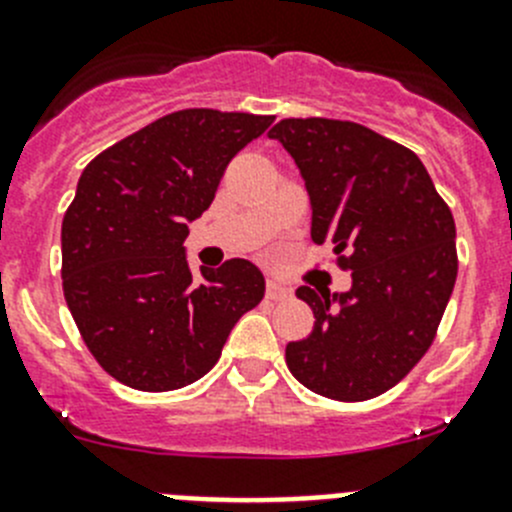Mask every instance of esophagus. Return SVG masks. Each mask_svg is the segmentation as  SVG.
I'll return each mask as SVG.
<instances>
[{"label":"esophagus","instance_id":"1","mask_svg":"<svg viewBox=\"0 0 512 512\" xmlns=\"http://www.w3.org/2000/svg\"><path fill=\"white\" fill-rule=\"evenodd\" d=\"M265 296L270 298V301H283V298L290 296V288H285V285H280L278 280H267Z\"/></svg>","mask_w":512,"mask_h":512}]
</instances>
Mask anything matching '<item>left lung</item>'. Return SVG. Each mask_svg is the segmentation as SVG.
Masks as SVG:
<instances>
[{
	"label": "left lung",
	"instance_id": "left-lung-1",
	"mask_svg": "<svg viewBox=\"0 0 512 512\" xmlns=\"http://www.w3.org/2000/svg\"><path fill=\"white\" fill-rule=\"evenodd\" d=\"M296 160L311 239L352 270L347 293L301 285L313 331L285 347L301 385L357 403L398 385L434 342L457 280V227L418 155L357 122L280 119L267 132Z\"/></svg>",
	"mask_w": 512,
	"mask_h": 512
}]
</instances>
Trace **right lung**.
I'll use <instances>...</instances> for the list:
<instances>
[{
    "instance_id": "right-lung-1",
    "label": "right lung",
    "mask_w": 512,
    "mask_h": 512,
    "mask_svg": "<svg viewBox=\"0 0 512 512\" xmlns=\"http://www.w3.org/2000/svg\"><path fill=\"white\" fill-rule=\"evenodd\" d=\"M273 117L181 109L107 147L63 216V296L114 380L165 393L204 377L229 331L265 296L250 260H186L188 222L214 201L229 160Z\"/></svg>"
}]
</instances>
